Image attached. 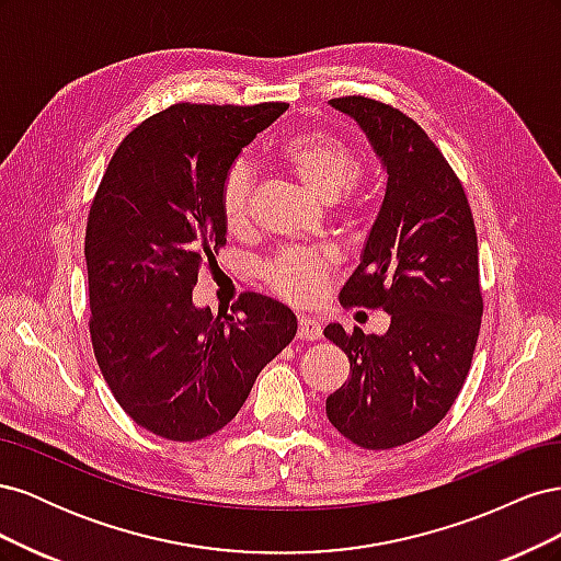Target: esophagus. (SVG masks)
<instances>
[{"mask_svg":"<svg viewBox=\"0 0 561 561\" xmlns=\"http://www.w3.org/2000/svg\"><path fill=\"white\" fill-rule=\"evenodd\" d=\"M297 336L304 339V342H318V339L322 336L320 322H316V320H311L307 316H301L299 318V325H297Z\"/></svg>","mask_w":561,"mask_h":561,"instance_id":"esophagus-1","label":"esophagus"}]
</instances>
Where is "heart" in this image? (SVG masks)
Here are the masks:
<instances>
[{
  "label": "heart",
  "mask_w": 561,
  "mask_h": 561,
  "mask_svg": "<svg viewBox=\"0 0 561 561\" xmlns=\"http://www.w3.org/2000/svg\"><path fill=\"white\" fill-rule=\"evenodd\" d=\"M276 161L304 190L318 201H334L344 192L346 208L363 213L367 196L355 186L360 159L353 145L332 130L309 128L287 138ZM219 213L229 233H245L252 219V173L245 163H233L219 186ZM336 264L332 252L287 250L271 262L264 278L271 290L295 307H309L325 293L328 278Z\"/></svg>",
  "instance_id": "heart-1"
}]
</instances>
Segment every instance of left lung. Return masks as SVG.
<instances>
[{
    "label": "left lung",
    "instance_id": "left-lung-1",
    "mask_svg": "<svg viewBox=\"0 0 561 561\" xmlns=\"http://www.w3.org/2000/svg\"><path fill=\"white\" fill-rule=\"evenodd\" d=\"M386 168V196L339 301L390 313L383 336L328 325L348 381L325 402L332 426L363 449H393L447 416L482 325L478 233L461 180L412 116L365 95L334 98Z\"/></svg>",
    "mask_w": 561,
    "mask_h": 561
}]
</instances>
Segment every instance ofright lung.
<instances>
[{"instance_id":"1","label":"right lung","mask_w":561,"mask_h":561,"mask_svg":"<svg viewBox=\"0 0 561 561\" xmlns=\"http://www.w3.org/2000/svg\"><path fill=\"white\" fill-rule=\"evenodd\" d=\"M285 103H178L116 147L89 210V332L122 410L173 443L239 414L260 371L293 342L295 313L243 293L231 313L196 309L198 271L227 243L219 186Z\"/></svg>"}]
</instances>
